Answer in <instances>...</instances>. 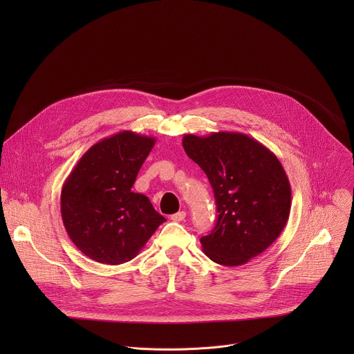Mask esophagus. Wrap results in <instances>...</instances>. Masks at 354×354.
Returning <instances> with one entry per match:
<instances>
[{"label":"esophagus","instance_id":"34e87169","mask_svg":"<svg viewBox=\"0 0 354 354\" xmlns=\"http://www.w3.org/2000/svg\"><path fill=\"white\" fill-rule=\"evenodd\" d=\"M185 217H186V213H185V212H178V213H175V214L171 216V220H172V221H176V223H180V221L185 220Z\"/></svg>","mask_w":354,"mask_h":354}]
</instances>
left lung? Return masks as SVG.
I'll return each mask as SVG.
<instances>
[{
    "mask_svg": "<svg viewBox=\"0 0 354 354\" xmlns=\"http://www.w3.org/2000/svg\"><path fill=\"white\" fill-rule=\"evenodd\" d=\"M185 153L209 178L217 223L201 236L205 254L223 266H241L261 255L284 230L291 187L277 157L242 133L185 134Z\"/></svg>",
    "mask_w": 354,
    "mask_h": 354,
    "instance_id": "1",
    "label": "left lung"
}]
</instances>
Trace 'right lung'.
I'll list each match as a JSON object with an SVG mask.
<instances>
[{
  "label": "right lung",
  "instance_id": "right-lung-1",
  "mask_svg": "<svg viewBox=\"0 0 354 354\" xmlns=\"http://www.w3.org/2000/svg\"><path fill=\"white\" fill-rule=\"evenodd\" d=\"M154 137L120 131L80 158L62 189V218L75 246L105 265L131 261L167 221L147 196L131 192Z\"/></svg>",
  "mask_w": 354,
  "mask_h": 354
}]
</instances>
